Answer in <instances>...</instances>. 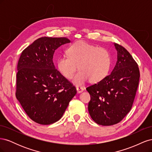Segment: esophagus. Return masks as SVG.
<instances>
[{
	"instance_id": "1",
	"label": "esophagus",
	"mask_w": 152,
	"mask_h": 152,
	"mask_svg": "<svg viewBox=\"0 0 152 152\" xmlns=\"http://www.w3.org/2000/svg\"><path fill=\"white\" fill-rule=\"evenodd\" d=\"M76 89H77V91L78 93H81L84 90V89L83 88V87H76Z\"/></svg>"
}]
</instances>
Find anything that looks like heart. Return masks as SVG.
I'll use <instances>...</instances> for the list:
<instances>
[{"label":"heart","mask_w":152,"mask_h":152,"mask_svg":"<svg viewBox=\"0 0 152 152\" xmlns=\"http://www.w3.org/2000/svg\"><path fill=\"white\" fill-rule=\"evenodd\" d=\"M66 53L67 56L58 58L57 68L64 77L70 79L78 66L80 71L73 79L75 85H83L88 80L91 83H98L108 75L112 58L106 49L84 41H77L68 48Z\"/></svg>","instance_id":"obj_1"}]
</instances>
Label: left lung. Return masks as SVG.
Segmentation results:
<instances>
[{"label":"left lung","instance_id":"1","mask_svg":"<svg viewBox=\"0 0 152 152\" xmlns=\"http://www.w3.org/2000/svg\"><path fill=\"white\" fill-rule=\"evenodd\" d=\"M113 45L117 60L112 72L103 80L86 88L91 96L88 104L90 116L102 126L116 124L130 112L140 76L131 54L121 45Z\"/></svg>","mask_w":152,"mask_h":152}]
</instances>
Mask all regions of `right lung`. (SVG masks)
<instances>
[{
	"label": "right lung",
	"instance_id": "1",
	"mask_svg": "<svg viewBox=\"0 0 152 152\" xmlns=\"http://www.w3.org/2000/svg\"><path fill=\"white\" fill-rule=\"evenodd\" d=\"M70 42L65 37L39 38L22 52L18 61L16 98L31 120L42 125L59 121L77 93L53 60L55 50Z\"/></svg>",
	"mask_w": 152,
	"mask_h": 152
}]
</instances>
